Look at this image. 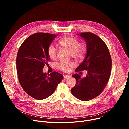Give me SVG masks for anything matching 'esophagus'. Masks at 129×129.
I'll use <instances>...</instances> for the list:
<instances>
[{
	"label": "esophagus",
	"mask_w": 129,
	"mask_h": 129,
	"mask_svg": "<svg viewBox=\"0 0 129 129\" xmlns=\"http://www.w3.org/2000/svg\"><path fill=\"white\" fill-rule=\"evenodd\" d=\"M70 77H71V76H69V75H65V76H64V78L65 79H68V78H70Z\"/></svg>",
	"instance_id": "34e87169"
}]
</instances>
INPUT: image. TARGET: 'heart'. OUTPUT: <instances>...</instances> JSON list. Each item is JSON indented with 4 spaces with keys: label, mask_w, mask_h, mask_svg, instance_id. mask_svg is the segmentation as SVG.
Segmentation results:
<instances>
[{
    "label": "heart",
    "mask_w": 129,
    "mask_h": 129,
    "mask_svg": "<svg viewBox=\"0 0 129 129\" xmlns=\"http://www.w3.org/2000/svg\"><path fill=\"white\" fill-rule=\"evenodd\" d=\"M59 45L64 48L70 50V56L76 60H81L86 52V47L84 44L80 43L79 41L71 36H66L59 41ZM48 57L52 60L56 59L57 49L53 45H50L47 50ZM73 66L72 62L61 61L58 64V68L63 71H68L69 68Z\"/></svg>",
    "instance_id": "obj_1"
}]
</instances>
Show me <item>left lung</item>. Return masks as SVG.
<instances>
[{"mask_svg":"<svg viewBox=\"0 0 129 129\" xmlns=\"http://www.w3.org/2000/svg\"><path fill=\"white\" fill-rule=\"evenodd\" d=\"M78 35L86 43L87 54L75 71L86 70L87 75L83 79L77 73L72 76L77 83L71 89V92L77 99L87 101L96 98L103 92L110 78L112 60L106 44L99 36L90 32Z\"/></svg>","mask_w":129,"mask_h":129,"instance_id":"obj_1","label":"left lung"}]
</instances>
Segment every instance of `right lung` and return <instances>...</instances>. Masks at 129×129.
<instances>
[{"label":"right lung","mask_w":129,"mask_h":129,"mask_svg":"<svg viewBox=\"0 0 129 129\" xmlns=\"http://www.w3.org/2000/svg\"><path fill=\"white\" fill-rule=\"evenodd\" d=\"M58 35L37 33L23 42L18 50L16 67L18 79L25 92L37 100H43L52 95L63 76L54 71L43 72L50 58L48 48Z\"/></svg>","instance_id":"obj_1"}]
</instances>
